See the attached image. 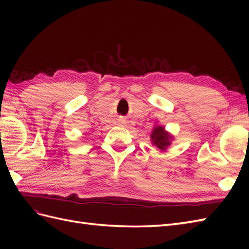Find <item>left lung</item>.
Wrapping results in <instances>:
<instances>
[{
    "instance_id": "1",
    "label": "left lung",
    "mask_w": 249,
    "mask_h": 249,
    "mask_svg": "<svg viewBox=\"0 0 249 249\" xmlns=\"http://www.w3.org/2000/svg\"><path fill=\"white\" fill-rule=\"evenodd\" d=\"M173 139V135L166 130L165 126L160 124L154 125L151 133V142L157 149H160V151H166L172 144Z\"/></svg>"
}]
</instances>
